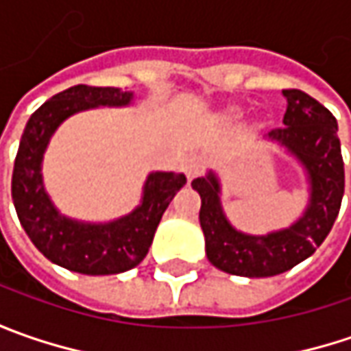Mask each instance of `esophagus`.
Instances as JSON below:
<instances>
[{"label":"esophagus","instance_id":"34e87169","mask_svg":"<svg viewBox=\"0 0 351 351\" xmlns=\"http://www.w3.org/2000/svg\"><path fill=\"white\" fill-rule=\"evenodd\" d=\"M203 168H205V162L201 158H189L187 164H185V176H187V180L189 182L195 180L197 176L203 173Z\"/></svg>","mask_w":351,"mask_h":351}]
</instances>
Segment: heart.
Here are the masks:
<instances>
[{
    "mask_svg": "<svg viewBox=\"0 0 351 351\" xmlns=\"http://www.w3.org/2000/svg\"><path fill=\"white\" fill-rule=\"evenodd\" d=\"M240 115H242V109H240V107H236V105H232V107L224 109L223 113H221V119H223V121H236Z\"/></svg>",
    "mask_w": 351,
    "mask_h": 351,
    "instance_id": "heart-1",
    "label": "heart"
}]
</instances>
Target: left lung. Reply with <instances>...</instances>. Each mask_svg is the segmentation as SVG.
<instances>
[{
  "mask_svg": "<svg viewBox=\"0 0 351 351\" xmlns=\"http://www.w3.org/2000/svg\"><path fill=\"white\" fill-rule=\"evenodd\" d=\"M283 97L287 99L285 127L271 130L265 138L295 158L304 171L308 199L297 221L267 234L242 232L223 209L219 173L209 169L191 182L201 197L199 223L207 258L230 276L271 277L295 267L324 242L340 210L344 162L336 119L301 89H283Z\"/></svg>",
  "mask_w": 351,
  "mask_h": 351,
  "instance_id": "1",
  "label": "left lung"
}]
</instances>
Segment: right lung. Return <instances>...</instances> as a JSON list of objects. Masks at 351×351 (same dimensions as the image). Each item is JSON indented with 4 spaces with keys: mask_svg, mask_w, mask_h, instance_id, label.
<instances>
[{
    "mask_svg": "<svg viewBox=\"0 0 351 351\" xmlns=\"http://www.w3.org/2000/svg\"><path fill=\"white\" fill-rule=\"evenodd\" d=\"M134 91L74 86L34 111L23 130L15 158L11 197L21 226L38 252L52 263L84 276L123 274L146 258L164 210L187 183L183 173L150 171L141 203L119 219L88 223L66 217L48 195L43 160L52 134L66 119L97 107H128Z\"/></svg>",
    "mask_w": 351,
    "mask_h": 351,
    "instance_id": "obj_1",
    "label": "right lung"
}]
</instances>
